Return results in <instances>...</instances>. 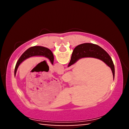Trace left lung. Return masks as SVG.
<instances>
[{
  "mask_svg": "<svg viewBox=\"0 0 129 129\" xmlns=\"http://www.w3.org/2000/svg\"><path fill=\"white\" fill-rule=\"evenodd\" d=\"M34 56L45 57L48 58L52 65L53 64L54 56L51 50L47 48L41 46L32 47L26 50V51L22 54V55L20 56V57L19 58L18 61H17L16 66H15V76H16L17 68H18L19 66L20 65L21 63L23 62L24 61L27 59V58Z\"/></svg>",
  "mask_w": 129,
  "mask_h": 129,
  "instance_id": "8db88e82",
  "label": "left lung"
}]
</instances>
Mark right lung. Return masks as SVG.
<instances>
[{
	"label": "right lung",
	"instance_id": "obj_1",
	"mask_svg": "<svg viewBox=\"0 0 129 129\" xmlns=\"http://www.w3.org/2000/svg\"><path fill=\"white\" fill-rule=\"evenodd\" d=\"M92 57L101 60L110 68L114 78L115 69L112 58L109 54L99 45L91 43H84L78 45L74 49L68 67L82 58Z\"/></svg>",
	"mask_w": 129,
	"mask_h": 129
}]
</instances>
